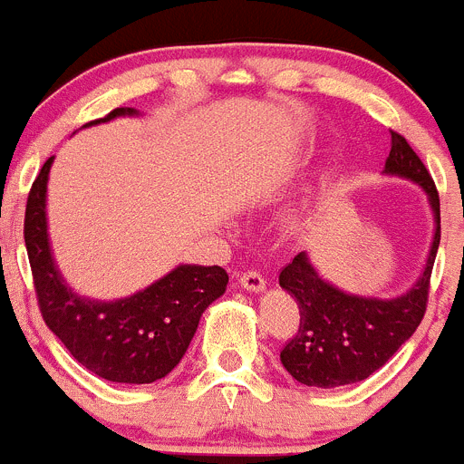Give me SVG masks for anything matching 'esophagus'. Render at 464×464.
<instances>
[{
    "label": "esophagus",
    "mask_w": 464,
    "mask_h": 464,
    "mask_svg": "<svg viewBox=\"0 0 464 464\" xmlns=\"http://www.w3.org/2000/svg\"><path fill=\"white\" fill-rule=\"evenodd\" d=\"M238 284H241V288H246V291H252V293H259L266 288L264 277H261V273H256V270H247V273H243L241 277H238Z\"/></svg>",
    "instance_id": "1"
}]
</instances>
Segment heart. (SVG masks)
Returning <instances> with one entry per match:
<instances>
[{
    "instance_id": "obj_1",
    "label": "heart",
    "mask_w": 464,
    "mask_h": 464,
    "mask_svg": "<svg viewBox=\"0 0 464 464\" xmlns=\"http://www.w3.org/2000/svg\"><path fill=\"white\" fill-rule=\"evenodd\" d=\"M329 173V160H323V162L318 164V171H315V185H320V182L327 178ZM311 198H314V189L309 187V191H306V196H302L300 203L295 205V209H291V223H302L306 217V209H309V203Z\"/></svg>"
}]
</instances>
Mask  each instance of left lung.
<instances>
[{
  "label": "left lung",
  "instance_id": "obj_1",
  "mask_svg": "<svg viewBox=\"0 0 464 464\" xmlns=\"http://www.w3.org/2000/svg\"><path fill=\"white\" fill-rule=\"evenodd\" d=\"M390 135L392 146L383 173L420 185L433 209L435 232L429 259L420 279L403 295L390 300L352 295L324 282L306 252L284 266L279 286L297 300L300 327L284 345L279 359L286 372L304 386L338 388L363 382L392 359L426 314L430 270L440 246V196L433 178L411 144L399 132Z\"/></svg>",
  "mask_w": 464,
  "mask_h": 464
}]
</instances>
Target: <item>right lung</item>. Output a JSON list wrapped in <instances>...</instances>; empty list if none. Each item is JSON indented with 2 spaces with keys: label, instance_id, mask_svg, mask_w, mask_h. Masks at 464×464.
Masks as SVG:
<instances>
[{
  "label": "right lung",
  "instance_id": "right-lung-1",
  "mask_svg": "<svg viewBox=\"0 0 464 464\" xmlns=\"http://www.w3.org/2000/svg\"><path fill=\"white\" fill-rule=\"evenodd\" d=\"M126 114L137 110L117 108L87 126ZM52 162L49 158L40 169L24 214V243L44 323L96 377L114 383H153L167 377L185 356L200 315L226 293L227 273L221 266L182 264L130 297L112 302L81 297L63 279L49 246Z\"/></svg>",
  "mask_w": 464,
  "mask_h": 464
}]
</instances>
